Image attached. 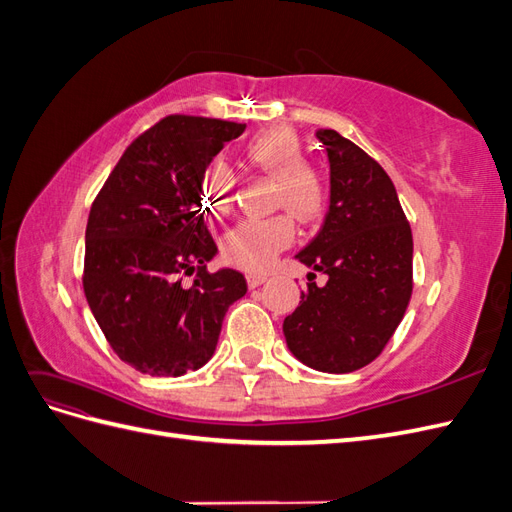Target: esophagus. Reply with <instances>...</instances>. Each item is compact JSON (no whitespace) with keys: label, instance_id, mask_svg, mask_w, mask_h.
I'll list each match as a JSON object with an SVG mask.
<instances>
[{"label":"esophagus","instance_id":"34e87169","mask_svg":"<svg viewBox=\"0 0 512 512\" xmlns=\"http://www.w3.org/2000/svg\"><path fill=\"white\" fill-rule=\"evenodd\" d=\"M265 282H267L265 273H256V271L247 273V284H250V288H258L260 284H265Z\"/></svg>","mask_w":512,"mask_h":512}]
</instances>
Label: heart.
Listing matches in <instances>:
<instances>
[{"label":"heart","instance_id":"b5f03b06","mask_svg":"<svg viewBox=\"0 0 512 512\" xmlns=\"http://www.w3.org/2000/svg\"><path fill=\"white\" fill-rule=\"evenodd\" d=\"M245 158L275 179V205L286 207L301 220H316L327 207V181L318 170L307 166L305 147L294 130L275 126L256 134L245 145ZM232 188H235V175L230 166L220 158L209 160L200 173L203 207L213 215L226 213ZM294 232L297 228L288 213L247 218L228 230L224 254L243 269H267L273 258L292 243Z\"/></svg>","mask_w":512,"mask_h":512}]
</instances>
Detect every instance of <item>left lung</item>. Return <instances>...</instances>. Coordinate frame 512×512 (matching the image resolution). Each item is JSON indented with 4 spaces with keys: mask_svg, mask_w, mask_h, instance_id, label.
<instances>
[{
    "mask_svg": "<svg viewBox=\"0 0 512 512\" xmlns=\"http://www.w3.org/2000/svg\"><path fill=\"white\" fill-rule=\"evenodd\" d=\"M329 158V211L294 256L307 273L299 307L284 320L288 350L327 374L371 363L389 344L412 294V230L384 168L335 130H318Z\"/></svg>",
    "mask_w": 512,
    "mask_h": 512,
    "instance_id": "obj_1",
    "label": "left lung"
}]
</instances>
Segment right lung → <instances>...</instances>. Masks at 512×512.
Here are the masks:
<instances>
[{
    "label": "right lung",
    "instance_id": "1",
    "mask_svg": "<svg viewBox=\"0 0 512 512\" xmlns=\"http://www.w3.org/2000/svg\"><path fill=\"white\" fill-rule=\"evenodd\" d=\"M245 123L170 115L126 149L89 211L87 303L121 361L149 376H183L218 346L228 307L247 292L203 218L200 173ZM185 274H194L188 287Z\"/></svg>",
    "mask_w": 512,
    "mask_h": 512
}]
</instances>
